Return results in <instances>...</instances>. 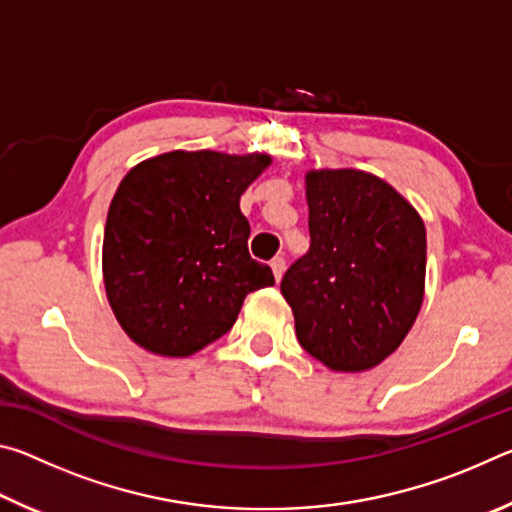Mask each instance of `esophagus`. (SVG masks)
<instances>
[{"instance_id":"esophagus-1","label":"esophagus","mask_w":512,"mask_h":512,"mask_svg":"<svg viewBox=\"0 0 512 512\" xmlns=\"http://www.w3.org/2000/svg\"><path fill=\"white\" fill-rule=\"evenodd\" d=\"M271 268H273L275 280L280 282L282 275H284V268H287V264H284V257H273V259H271Z\"/></svg>"}]
</instances>
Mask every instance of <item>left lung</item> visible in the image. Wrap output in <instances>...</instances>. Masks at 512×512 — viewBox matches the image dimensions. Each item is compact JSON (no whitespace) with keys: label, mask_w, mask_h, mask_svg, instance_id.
Wrapping results in <instances>:
<instances>
[{"label":"left lung","mask_w":512,"mask_h":512,"mask_svg":"<svg viewBox=\"0 0 512 512\" xmlns=\"http://www.w3.org/2000/svg\"><path fill=\"white\" fill-rule=\"evenodd\" d=\"M311 246L282 277L302 348L336 372L379 366L420 314L427 232L386 180L359 169L305 176Z\"/></svg>","instance_id":"1"}]
</instances>
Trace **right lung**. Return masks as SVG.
<instances>
[{
	"instance_id": "1",
	"label": "right lung",
	"mask_w": 512,
	"mask_h": 512,
	"mask_svg": "<svg viewBox=\"0 0 512 512\" xmlns=\"http://www.w3.org/2000/svg\"><path fill=\"white\" fill-rule=\"evenodd\" d=\"M271 155L169 151L126 173L103 230V284L128 339L192 357L221 339L250 291L275 284L248 253L239 198Z\"/></svg>"
}]
</instances>
